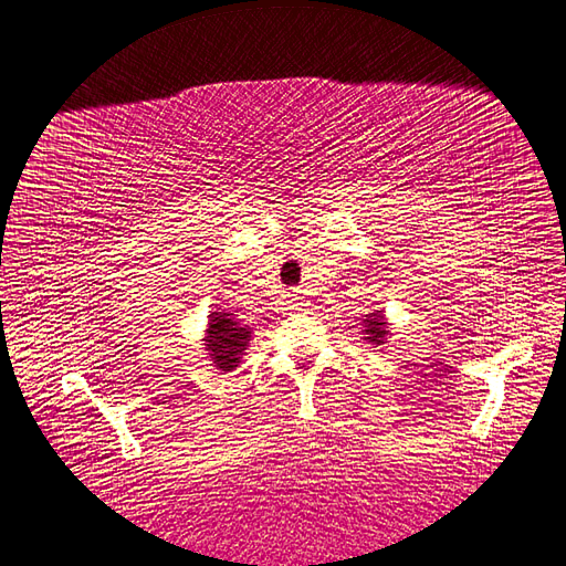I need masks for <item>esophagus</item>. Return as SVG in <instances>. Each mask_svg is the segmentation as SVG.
<instances>
[{
    "instance_id": "1",
    "label": "esophagus",
    "mask_w": 566,
    "mask_h": 566,
    "mask_svg": "<svg viewBox=\"0 0 566 566\" xmlns=\"http://www.w3.org/2000/svg\"><path fill=\"white\" fill-rule=\"evenodd\" d=\"M289 310H303V301H301V296L298 294H291V298H289Z\"/></svg>"
}]
</instances>
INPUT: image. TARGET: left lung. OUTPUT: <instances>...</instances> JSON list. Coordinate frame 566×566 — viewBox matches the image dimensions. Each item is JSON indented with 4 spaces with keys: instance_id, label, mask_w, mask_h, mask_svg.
<instances>
[{
    "instance_id": "obj_1",
    "label": "left lung",
    "mask_w": 566,
    "mask_h": 566,
    "mask_svg": "<svg viewBox=\"0 0 566 566\" xmlns=\"http://www.w3.org/2000/svg\"><path fill=\"white\" fill-rule=\"evenodd\" d=\"M361 336L367 343H371L374 348L378 345H386L390 336V322L382 315V310H371L369 315H364L361 319Z\"/></svg>"
}]
</instances>
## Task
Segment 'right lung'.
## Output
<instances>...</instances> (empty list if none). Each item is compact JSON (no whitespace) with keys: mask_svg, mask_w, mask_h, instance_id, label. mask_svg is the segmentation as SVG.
<instances>
[{"mask_svg":"<svg viewBox=\"0 0 566 566\" xmlns=\"http://www.w3.org/2000/svg\"><path fill=\"white\" fill-rule=\"evenodd\" d=\"M202 340L213 367L221 371H232L240 367V361L249 348L251 326L240 324L232 317V313L218 307L209 315Z\"/></svg>","mask_w":566,"mask_h":566,"instance_id":"1","label":"right lung"}]
</instances>
